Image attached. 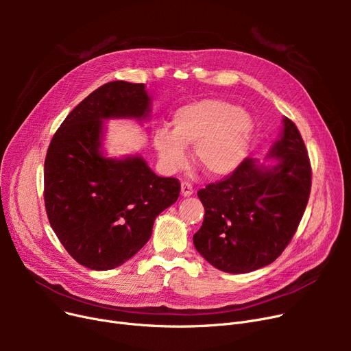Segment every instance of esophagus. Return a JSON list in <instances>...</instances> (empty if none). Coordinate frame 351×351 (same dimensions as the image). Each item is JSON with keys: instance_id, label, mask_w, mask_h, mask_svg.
Instances as JSON below:
<instances>
[{"instance_id": "obj_1", "label": "esophagus", "mask_w": 351, "mask_h": 351, "mask_svg": "<svg viewBox=\"0 0 351 351\" xmlns=\"http://www.w3.org/2000/svg\"><path fill=\"white\" fill-rule=\"evenodd\" d=\"M180 192H182V196H185V197H189V196L193 195V189H192V186L189 185L188 182H182Z\"/></svg>"}]
</instances>
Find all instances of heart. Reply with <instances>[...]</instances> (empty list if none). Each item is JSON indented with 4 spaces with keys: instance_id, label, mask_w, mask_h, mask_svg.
<instances>
[{
    "instance_id": "1",
    "label": "heart",
    "mask_w": 351,
    "mask_h": 351,
    "mask_svg": "<svg viewBox=\"0 0 351 351\" xmlns=\"http://www.w3.org/2000/svg\"><path fill=\"white\" fill-rule=\"evenodd\" d=\"M254 136V121L246 109L225 99L206 98L178 108L172 131L160 128L154 134V147L166 171L186 162V146L209 176L234 172L246 159Z\"/></svg>"
}]
</instances>
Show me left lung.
<instances>
[{
    "mask_svg": "<svg viewBox=\"0 0 351 351\" xmlns=\"http://www.w3.org/2000/svg\"><path fill=\"white\" fill-rule=\"evenodd\" d=\"M310 185L304 142L285 117L265 162L246 158L228 179L197 192L205 219L193 234L196 250L216 269L233 274L273 263L300 223Z\"/></svg>",
    "mask_w": 351,
    "mask_h": 351,
    "instance_id": "8db88e82",
    "label": "left lung"
}]
</instances>
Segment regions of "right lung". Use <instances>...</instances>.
Wrapping results in <instances>:
<instances>
[{"label":"right lung","instance_id":"add662e5","mask_svg":"<svg viewBox=\"0 0 351 351\" xmlns=\"http://www.w3.org/2000/svg\"><path fill=\"white\" fill-rule=\"evenodd\" d=\"M151 117L145 84L108 82L71 110L44 165L51 228L66 252L92 270L123 265L149 241L155 219L179 197L175 178H160L141 155L106 156L109 119Z\"/></svg>","mask_w":351,"mask_h":351}]
</instances>
